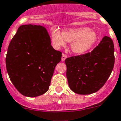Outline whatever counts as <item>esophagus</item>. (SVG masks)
Wrapping results in <instances>:
<instances>
[{
    "label": "esophagus",
    "mask_w": 121,
    "mask_h": 121,
    "mask_svg": "<svg viewBox=\"0 0 121 121\" xmlns=\"http://www.w3.org/2000/svg\"><path fill=\"white\" fill-rule=\"evenodd\" d=\"M67 58V55L65 53H63L62 54V56H61V60L62 61H65V60Z\"/></svg>",
    "instance_id": "1"
}]
</instances>
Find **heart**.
<instances>
[{
	"label": "heart",
	"mask_w": 121,
	"mask_h": 121,
	"mask_svg": "<svg viewBox=\"0 0 121 121\" xmlns=\"http://www.w3.org/2000/svg\"><path fill=\"white\" fill-rule=\"evenodd\" d=\"M98 39V33L88 27L67 29L62 33L55 30L52 33V41L55 48L59 49L65 46L66 41L71 43V50L77 54L88 52L97 43Z\"/></svg>",
	"instance_id": "1"
}]
</instances>
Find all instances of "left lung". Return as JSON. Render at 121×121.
Listing matches in <instances>:
<instances>
[{
    "instance_id": "obj_1",
    "label": "left lung",
    "mask_w": 121,
    "mask_h": 121,
    "mask_svg": "<svg viewBox=\"0 0 121 121\" xmlns=\"http://www.w3.org/2000/svg\"><path fill=\"white\" fill-rule=\"evenodd\" d=\"M66 77L71 90L78 94H91L104 85L114 64V44L104 36L91 52L65 60Z\"/></svg>"
}]
</instances>
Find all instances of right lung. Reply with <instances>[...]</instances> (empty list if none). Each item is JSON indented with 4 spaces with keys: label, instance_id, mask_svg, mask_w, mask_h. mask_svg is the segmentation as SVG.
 Segmentation results:
<instances>
[{
    "label": "right lung",
    "instance_id": "obj_1",
    "mask_svg": "<svg viewBox=\"0 0 121 121\" xmlns=\"http://www.w3.org/2000/svg\"><path fill=\"white\" fill-rule=\"evenodd\" d=\"M61 52L51 46L48 30L42 26H21L10 41L6 56L9 77L17 90L33 97L48 91Z\"/></svg>",
    "mask_w": 121,
    "mask_h": 121
}]
</instances>
